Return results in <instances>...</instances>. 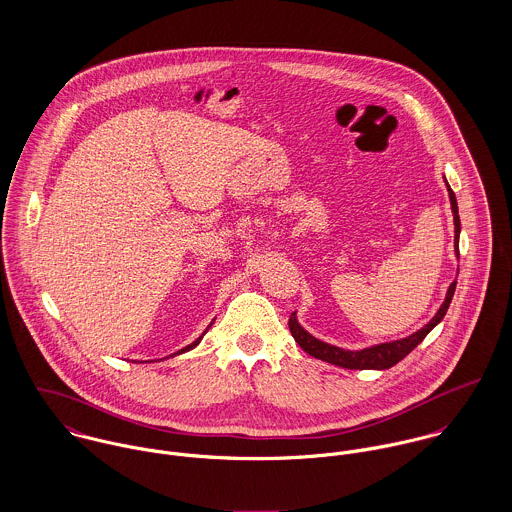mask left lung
Wrapping results in <instances>:
<instances>
[{"instance_id": "1", "label": "left lung", "mask_w": 512, "mask_h": 512, "mask_svg": "<svg viewBox=\"0 0 512 512\" xmlns=\"http://www.w3.org/2000/svg\"><path fill=\"white\" fill-rule=\"evenodd\" d=\"M447 193H449V201H451V211H453V222H455V252H457V258H459V232H461V222H459V213H457V201H455V193L451 191V187L447 185ZM455 284L453 282L447 290L445 295V301L441 303L438 313L434 315V319L422 327L420 331H416L414 335L406 337V339H400V341H392V343H382V345H376V347H368L363 351H343L339 347H333V345H327L319 339H315L313 335H309L295 319V313L290 315V331H292V337L295 339V343L311 357L319 359V361H325V363H331V365L343 366V368H359V370H365V368H376V370H384V368H390V366L400 363L406 355H410L424 339L426 335L438 325L439 321L443 319V315L447 313V307L451 303V297L455 293Z\"/></svg>"}]
</instances>
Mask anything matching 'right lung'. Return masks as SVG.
Here are the masks:
<instances>
[{"instance_id": "add662e5", "label": "right lung", "mask_w": 512, "mask_h": 512, "mask_svg": "<svg viewBox=\"0 0 512 512\" xmlns=\"http://www.w3.org/2000/svg\"><path fill=\"white\" fill-rule=\"evenodd\" d=\"M203 335H205V333H203ZM203 335H201V337H199V339H197V341H195V343H191V345H189V347H185V349H181V351H179V353H185V351H189V349H193V347H197V345H199V341H201V339H203ZM179 353H177V355H179Z\"/></svg>"}]
</instances>
